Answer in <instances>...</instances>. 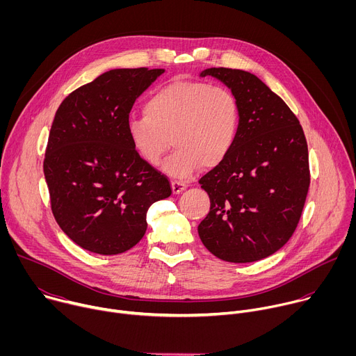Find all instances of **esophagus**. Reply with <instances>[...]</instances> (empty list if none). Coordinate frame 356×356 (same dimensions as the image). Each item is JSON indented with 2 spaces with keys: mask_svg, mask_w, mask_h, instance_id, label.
Listing matches in <instances>:
<instances>
[{
  "mask_svg": "<svg viewBox=\"0 0 356 356\" xmlns=\"http://www.w3.org/2000/svg\"><path fill=\"white\" fill-rule=\"evenodd\" d=\"M186 183L183 181H179V180H173L172 181V190H173V194H180L183 190H186Z\"/></svg>",
  "mask_w": 356,
  "mask_h": 356,
  "instance_id": "esophagus-1",
  "label": "esophagus"
}]
</instances>
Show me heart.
I'll return each instance as SVG.
<instances>
[{
    "instance_id": "heart-1",
    "label": "heart",
    "mask_w": 356,
    "mask_h": 356,
    "mask_svg": "<svg viewBox=\"0 0 356 356\" xmlns=\"http://www.w3.org/2000/svg\"><path fill=\"white\" fill-rule=\"evenodd\" d=\"M238 121L236 98L228 88L175 79L149 95L143 117L127 121V135L136 155L154 168L173 143L176 150L165 170L184 179L201 165L214 168L225 161L236 139Z\"/></svg>"
}]
</instances>
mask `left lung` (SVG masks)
<instances>
[{
	"label": "left lung",
	"mask_w": 356,
	"mask_h": 356,
	"mask_svg": "<svg viewBox=\"0 0 356 356\" xmlns=\"http://www.w3.org/2000/svg\"><path fill=\"white\" fill-rule=\"evenodd\" d=\"M200 76L231 88L239 124L229 155L198 180L211 202L198 235L222 261H261L300 221L310 187L307 140L293 111L255 74L211 67Z\"/></svg>",
	"instance_id": "left-lung-1"
}]
</instances>
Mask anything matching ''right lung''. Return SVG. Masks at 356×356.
<instances>
[{"label":"right lung","mask_w":356,"mask_h":356,"mask_svg":"<svg viewBox=\"0 0 356 356\" xmlns=\"http://www.w3.org/2000/svg\"><path fill=\"white\" fill-rule=\"evenodd\" d=\"M165 69H114L70 92L56 111L43 161L50 207L79 246L117 255L146 232V213L168 198L165 175L143 162L127 135L135 99Z\"/></svg>","instance_id":"add662e5"}]
</instances>
